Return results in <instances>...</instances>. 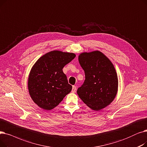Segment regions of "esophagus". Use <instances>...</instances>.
<instances>
[{
	"label": "esophagus",
	"mask_w": 147,
	"mask_h": 147,
	"mask_svg": "<svg viewBox=\"0 0 147 147\" xmlns=\"http://www.w3.org/2000/svg\"><path fill=\"white\" fill-rule=\"evenodd\" d=\"M76 86H73L72 89V93H75V92H76Z\"/></svg>",
	"instance_id": "obj_1"
}]
</instances>
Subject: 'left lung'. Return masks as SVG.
I'll list each match as a JSON object with an SVG mask.
<instances>
[{
  "mask_svg": "<svg viewBox=\"0 0 147 147\" xmlns=\"http://www.w3.org/2000/svg\"><path fill=\"white\" fill-rule=\"evenodd\" d=\"M78 60L86 80L77 94L90 108L101 110L114 100L117 93L118 81L114 65L99 51L81 53Z\"/></svg>",
  "mask_w": 147,
  "mask_h": 147,
  "instance_id": "1",
  "label": "left lung"
}]
</instances>
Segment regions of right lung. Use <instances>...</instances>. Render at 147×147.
I'll list each match as a JSON object with an SVG mask.
<instances>
[{
    "label": "right lung",
    "mask_w": 147,
    "mask_h": 147,
    "mask_svg": "<svg viewBox=\"0 0 147 147\" xmlns=\"http://www.w3.org/2000/svg\"><path fill=\"white\" fill-rule=\"evenodd\" d=\"M76 56L72 53L54 50L40 57L31 69L28 90L33 102L45 110L57 107L71 92L63 67Z\"/></svg>",
    "instance_id": "1"
}]
</instances>
